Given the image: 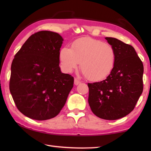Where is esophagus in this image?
<instances>
[{"mask_svg": "<svg viewBox=\"0 0 151 151\" xmlns=\"http://www.w3.org/2000/svg\"><path fill=\"white\" fill-rule=\"evenodd\" d=\"M74 84L76 86H78V84H81V82H80L77 78H75V82H74Z\"/></svg>", "mask_w": 151, "mask_h": 151, "instance_id": "34e87169", "label": "esophagus"}]
</instances>
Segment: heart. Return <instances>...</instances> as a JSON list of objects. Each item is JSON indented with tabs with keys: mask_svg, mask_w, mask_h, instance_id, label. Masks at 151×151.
Instances as JSON below:
<instances>
[{
	"mask_svg": "<svg viewBox=\"0 0 151 151\" xmlns=\"http://www.w3.org/2000/svg\"><path fill=\"white\" fill-rule=\"evenodd\" d=\"M60 61L66 73L81 67L91 81L106 78L114 69L115 52L110 44L90 37H82L72 43L71 48L63 47L60 51Z\"/></svg>",
	"mask_w": 151,
	"mask_h": 151,
	"instance_id": "b5f03b06",
	"label": "heart"
}]
</instances>
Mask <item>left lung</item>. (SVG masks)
<instances>
[{
  "label": "left lung",
  "mask_w": 151,
  "mask_h": 151,
  "mask_svg": "<svg viewBox=\"0 0 151 151\" xmlns=\"http://www.w3.org/2000/svg\"><path fill=\"white\" fill-rule=\"evenodd\" d=\"M115 52L114 69L105 80L88 83V102L96 116L116 120L132 111L143 92V65L134 48L105 37Z\"/></svg>",
  "instance_id": "obj_1"
}]
</instances>
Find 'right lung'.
Listing matches in <instances>:
<instances>
[{
	"label": "right lung",
	"instance_id": "obj_1",
	"mask_svg": "<svg viewBox=\"0 0 151 151\" xmlns=\"http://www.w3.org/2000/svg\"><path fill=\"white\" fill-rule=\"evenodd\" d=\"M59 34L40 31L25 41L13 60L9 91L18 110L38 121L52 119L65 105L74 78L62 73Z\"/></svg>",
	"mask_w": 151,
	"mask_h": 151
}]
</instances>
